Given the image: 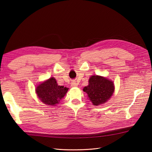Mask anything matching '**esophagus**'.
<instances>
[{
  "mask_svg": "<svg viewBox=\"0 0 152 152\" xmlns=\"http://www.w3.org/2000/svg\"><path fill=\"white\" fill-rule=\"evenodd\" d=\"M78 84L75 81H72V83H71V86L73 87H77Z\"/></svg>",
  "mask_w": 152,
  "mask_h": 152,
  "instance_id": "obj_1",
  "label": "esophagus"
}]
</instances>
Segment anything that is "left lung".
Returning a JSON list of instances; mask_svg holds the SVG:
<instances>
[{
	"label": "left lung",
	"mask_w": 152,
	"mask_h": 152,
	"mask_svg": "<svg viewBox=\"0 0 152 152\" xmlns=\"http://www.w3.org/2000/svg\"><path fill=\"white\" fill-rule=\"evenodd\" d=\"M114 90L113 81L99 75L91 76L89 79V85L83 89L94 106L107 102L112 96Z\"/></svg>",
	"instance_id": "8db88e82"
}]
</instances>
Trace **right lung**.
<instances>
[{"label": "right lung", "mask_w": 152, "mask_h": 152, "mask_svg": "<svg viewBox=\"0 0 152 152\" xmlns=\"http://www.w3.org/2000/svg\"><path fill=\"white\" fill-rule=\"evenodd\" d=\"M68 88L58 86L56 79L50 77L36 87L39 99L47 105L56 106L66 94Z\"/></svg>", "instance_id": "obj_1"}]
</instances>
